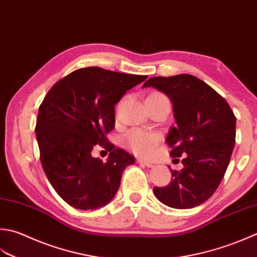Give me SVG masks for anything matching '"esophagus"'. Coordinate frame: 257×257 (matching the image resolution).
<instances>
[{"mask_svg": "<svg viewBox=\"0 0 257 257\" xmlns=\"http://www.w3.org/2000/svg\"><path fill=\"white\" fill-rule=\"evenodd\" d=\"M137 163L140 164V165L146 166V167H149V168H152V167H154V166H155L153 163L147 162V160H144V159H137Z\"/></svg>", "mask_w": 257, "mask_h": 257, "instance_id": "34e87169", "label": "esophagus"}]
</instances>
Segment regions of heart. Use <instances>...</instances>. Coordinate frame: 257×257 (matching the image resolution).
<instances>
[{"label": "heart", "mask_w": 257, "mask_h": 257, "mask_svg": "<svg viewBox=\"0 0 257 257\" xmlns=\"http://www.w3.org/2000/svg\"><path fill=\"white\" fill-rule=\"evenodd\" d=\"M147 100H157V101H168L166 95L162 92L155 91L150 93ZM125 144L133 152L138 156H149L154 153L158 144V137L140 129H133L125 135Z\"/></svg>", "instance_id": "obj_1"}]
</instances>
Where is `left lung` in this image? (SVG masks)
<instances>
[{"label":"left lung","instance_id":"left-lung-1","mask_svg":"<svg viewBox=\"0 0 257 257\" xmlns=\"http://www.w3.org/2000/svg\"><path fill=\"white\" fill-rule=\"evenodd\" d=\"M153 87L170 99L176 125L166 142L172 157H183L180 172L170 169L172 182L155 187L159 202L177 209L206 202L222 182L235 145L236 117L227 101L202 80L190 74L154 77Z\"/></svg>","mask_w":257,"mask_h":257}]
</instances>
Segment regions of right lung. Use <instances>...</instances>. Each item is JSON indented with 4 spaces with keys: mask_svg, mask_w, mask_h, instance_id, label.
I'll use <instances>...</instances> for the list:
<instances>
[{
    "mask_svg": "<svg viewBox=\"0 0 257 257\" xmlns=\"http://www.w3.org/2000/svg\"><path fill=\"white\" fill-rule=\"evenodd\" d=\"M147 75L82 68L50 89L39 108L37 140L45 175L65 203L97 209L118 192L124 168L135 158L114 148L105 135L114 128V105ZM95 144L110 151L107 163L92 157Z\"/></svg>",
    "mask_w": 257,
    "mask_h": 257,
    "instance_id": "add662e5",
    "label": "right lung"
}]
</instances>
